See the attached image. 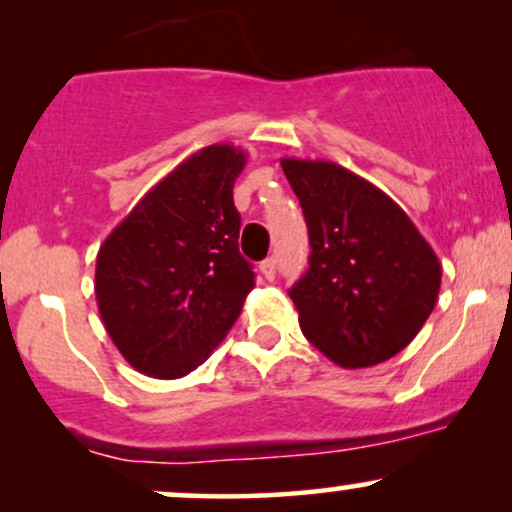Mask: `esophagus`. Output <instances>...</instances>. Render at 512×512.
Returning a JSON list of instances; mask_svg holds the SVG:
<instances>
[{
    "instance_id": "34e87169",
    "label": "esophagus",
    "mask_w": 512,
    "mask_h": 512,
    "mask_svg": "<svg viewBox=\"0 0 512 512\" xmlns=\"http://www.w3.org/2000/svg\"><path fill=\"white\" fill-rule=\"evenodd\" d=\"M260 272L264 274V279H269V281L274 279V274H276V260H274V257H267V260L260 264Z\"/></svg>"
}]
</instances>
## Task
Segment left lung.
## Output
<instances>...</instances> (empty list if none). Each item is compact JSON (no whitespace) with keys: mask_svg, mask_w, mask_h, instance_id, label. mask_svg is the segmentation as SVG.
<instances>
[{"mask_svg":"<svg viewBox=\"0 0 512 512\" xmlns=\"http://www.w3.org/2000/svg\"><path fill=\"white\" fill-rule=\"evenodd\" d=\"M301 202L310 267L289 296L308 342L342 368L383 363L419 334L440 262L404 209L332 161L281 158Z\"/></svg>","mask_w":512,"mask_h":512,"instance_id":"left-lung-1","label":"left lung"}]
</instances>
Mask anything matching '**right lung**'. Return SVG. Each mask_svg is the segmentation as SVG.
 <instances>
[{
  "label": "right lung",
  "instance_id": "right-lung-1",
  "mask_svg": "<svg viewBox=\"0 0 512 512\" xmlns=\"http://www.w3.org/2000/svg\"><path fill=\"white\" fill-rule=\"evenodd\" d=\"M245 151L211 144L151 187L96 257V301L125 361L175 380L211 356L255 274L238 250L233 182Z\"/></svg>",
  "mask_w": 512,
  "mask_h": 512
}]
</instances>
